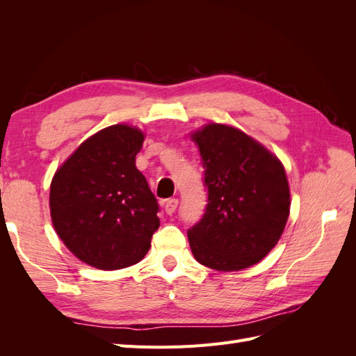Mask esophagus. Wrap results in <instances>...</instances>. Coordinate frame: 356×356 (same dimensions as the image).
<instances>
[{"instance_id":"1","label":"esophagus","mask_w":356,"mask_h":356,"mask_svg":"<svg viewBox=\"0 0 356 356\" xmlns=\"http://www.w3.org/2000/svg\"><path fill=\"white\" fill-rule=\"evenodd\" d=\"M178 207V199H168L165 200V211L168 215H172L177 211Z\"/></svg>"}]
</instances>
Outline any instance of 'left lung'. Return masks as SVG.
Wrapping results in <instances>:
<instances>
[{"instance_id":"1","label":"left lung","mask_w":356,"mask_h":356,"mask_svg":"<svg viewBox=\"0 0 356 356\" xmlns=\"http://www.w3.org/2000/svg\"><path fill=\"white\" fill-rule=\"evenodd\" d=\"M202 157L208 204L188 229L196 260L220 272L261 261L282 236L289 186L279 159L239 129L209 123L191 134Z\"/></svg>"}]
</instances>
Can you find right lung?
Instances as JSON below:
<instances>
[{
	"mask_svg": "<svg viewBox=\"0 0 356 356\" xmlns=\"http://www.w3.org/2000/svg\"><path fill=\"white\" fill-rule=\"evenodd\" d=\"M145 135L102 129L75 149L50 184V215L60 241L83 263L118 270L141 261L159 229V203L135 166Z\"/></svg>",
	"mask_w": 356,
	"mask_h": 356,
	"instance_id": "right-lung-1",
	"label": "right lung"
}]
</instances>
